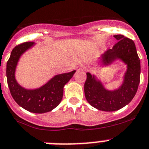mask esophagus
Masks as SVG:
<instances>
[{
    "label": "esophagus",
    "instance_id": "esophagus-1",
    "mask_svg": "<svg viewBox=\"0 0 149 149\" xmlns=\"http://www.w3.org/2000/svg\"><path fill=\"white\" fill-rule=\"evenodd\" d=\"M80 67L82 70H88V67H87V66H86V65H82V66H80Z\"/></svg>",
    "mask_w": 149,
    "mask_h": 149
}]
</instances>
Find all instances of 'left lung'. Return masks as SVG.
<instances>
[{
	"label": "left lung",
	"instance_id": "left-lung-1",
	"mask_svg": "<svg viewBox=\"0 0 149 149\" xmlns=\"http://www.w3.org/2000/svg\"><path fill=\"white\" fill-rule=\"evenodd\" d=\"M117 42L100 57L99 67H105L116 61L127 65L122 84L114 90H108L95 75L87 72L84 85L87 102L96 109L115 111L127 105L134 98L140 82V60L134 42L122 35L113 36Z\"/></svg>",
	"mask_w": 149,
	"mask_h": 149
}]
</instances>
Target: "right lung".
<instances>
[{
    "label": "right lung",
    "mask_w": 149,
    "mask_h": 149,
    "mask_svg": "<svg viewBox=\"0 0 149 149\" xmlns=\"http://www.w3.org/2000/svg\"><path fill=\"white\" fill-rule=\"evenodd\" d=\"M34 45V42H25L13 48L7 63V84L11 95L20 107L32 113H44L52 111L61 103L63 87L76 70L55 75L39 88L31 89L22 87L16 79L17 64L21 56Z\"/></svg>",
    "instance_id": "obj_1"
}]
</instances>
